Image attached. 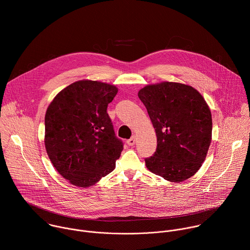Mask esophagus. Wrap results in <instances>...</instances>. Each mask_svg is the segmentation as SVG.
I'll return each mask as SVG.
<instances>
[{"label": "esophagus", "instance_id": "34e87169", "mask_svg": "<svg viewBox=\"0 0 250 250\" xmlns=\"http://www.w3.org/2000/svg\"><path fill=\"white\" fill-rule=\"evenodd\" d=\"M135 141H136V137H135V135H133V136H131L129 139H127L126 144H127L129 146H132L135 145Z\"/></svg>", "mask_w": 250, "mask_h": 250}]
</instances>
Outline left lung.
<instances>
[{
    "label": "left lung",
    "mask_w": 250,
    "mask_h": 250,
    "mask_svg": "<svg viewBox=\"0 0 250 250\" xmlns=\"http://www.w3.org/2000/svg\"><path fill=\"white\" fill-rule=\"evenodd\" d=\"M155 128L157 147L146 165L170 182H182L202 166L211 140V115L193 87L174 82L148 85L138 92Z\"/></svg>",
    "instance_id": "obj_1"
}]
</instances>
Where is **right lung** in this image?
Returning <instances> with one entry per match:
<instances>
[{"label":"right lung","mask_w":250,"mask_h":250,"mask_svg":"<svg viewBox=\"0 0 250 250\" xmlns=\"http://www.w3.org/2000/svg\"><path fill=\"white\" fill-rule=\"evenodd\" d=\"M118 88L82 80L59 92L48 105L45 148L58 173L71 184L89 187L116 167L124 149L106 113Z\"/></svg>","instance_id":"obj_1"}]
</instances>
